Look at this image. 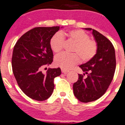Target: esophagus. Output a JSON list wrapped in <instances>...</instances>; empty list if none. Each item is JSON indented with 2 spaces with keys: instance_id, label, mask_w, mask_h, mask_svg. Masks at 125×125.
I'll use <instances>...</instances> for the list:
<instances>
[{
  "instance_id": "esophagus-1",
  "label": "esophagus",
  "mask_w": 125,
  "mask_h": 125,
  "mask_svg": "<svg viewBox=\"0 0 125 125\" xmlns=\"http://www.w3.org/2000/svg\"><path fill=\"white\" fill-rule=\"evenodd\" d=\"M61 71H62V72L63 73H64V74L67 73V72H69V71H67V70L64 69H62Z\"/></svg>"
}]
</instances>
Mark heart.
Instances as JSON below:
<instances>
[{"label": "heart", "mask_w": 125, "mask_h": 125, "mask_svg": "<svg viewBox=\"0 0 125 125\" xmlns=\"http://www.w3.org/2000/svg\"><path fill=\"white\" fill-rule=\"evenodd\" d=\"M66 36L74 43L72 52L73 53H62L55 57L54 64L57 66L69 69L77 64L81 61L87 62L95 56L97 52V44L96 41L90 39L89 35L82 30L74 29L66 33H56L50 40V47L55 53H59L63 47Z\"/></svg>", "instance_id": "heart-1"}]
</instances>
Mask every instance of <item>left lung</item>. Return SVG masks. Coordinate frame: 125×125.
I'll use <instances>...</instances> for the list:
<instances>
[{
	"label": "left lung",
	"instance_id": "1",
	"mask_svg": "<svg viewBox=\"0 0 125 125\" xmlns=\"http://www.w3.org/2000/svg\"><path fill=\"white\" fill-rule=\"evenodd\" d=\"M84 29L92 31L97 52L92 59L79 66L84 73L78 74V80L74 83L73 89L77 99L87 103L98 99L108 89L115 72L116 57L114 47L108 39L96 30ZM85 74L88 75L84 78Z\"/></svg>",
	"mask_w": 125,
	"mask_h": 125
}]
</instances>
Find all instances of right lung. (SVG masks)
I'll return each mask as SVG.
<instances>
[{
	"label": "right lung",
	"mask_w": 125,
	"mask_h": 125,
	"mask_svg": "<svg viewBox=\"0 0 125 125\" xmlns=\"http://www.w3.org/2000/svg\"><path fill=\"white\" fill-rule=\"evenodd\" d=\"M59 26L37 27L23 35L13 51V73L19 86L28 97L43 101L52 94L54 77L61 75V70L49 68L46 73L41 71L53 62V54L50 40Z\"/></svg>",
	"instance_id": "right-lung-1"
}]
</instances>
